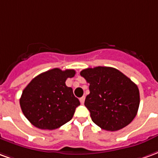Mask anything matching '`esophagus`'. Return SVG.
Segmentation results:
<instances>
[{
	"mask_svg": "<svg viewBox=\"0 0 158 158\" xmlns=\"http://www.w3.org/2000/svg\"><path fill=\"white\" fill-rule=\"evenodd\" d=\"M84 101H85V97H81V98H80V102L81 104H83Z\"/></svg>",
	"mask_w": 158,
	"mask_h": 158,
	"instance_id": "obj_1",
	"label": "esophagus"
}]
</instances>
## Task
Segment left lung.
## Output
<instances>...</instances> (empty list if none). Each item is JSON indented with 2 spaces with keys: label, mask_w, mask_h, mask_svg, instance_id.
Here are the masks:
<instances>
[{
  "label": "left lung",
  "mask_w": 158,
  "mask_h": 158,
  "mask_svg": "<svg viewBox=\"0 0 158 158\" xmlns=\"http://www.w3.org/2000/svg\"><path fill=\"white\" fill-rule=\"evenodd\" d=\"M80 74L89 83L90 93L84 104L98 126L116 131L134 119L139 109L140 93L130 78L115 68L106 66L84 69Z\"/></svg>",
  "instance_id": "8db88e82"
}]
</instances>
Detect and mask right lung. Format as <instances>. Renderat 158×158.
I'll return each instance as SVG.
<instances>
[{
    "mask_svg": "<svg viewBox=\"0 0 158 158\" xmlns=\"http://www.w3.org/2000/svg\"><path fill=\"white\" fill-rule=\"evenodd\" d=\"M74 70L54 68L34 77L23 91L20 106L31 124L41 130H55L70 121L80 101L65 85Z\"/></svg>",
    "mask_w": 158,
    "mask_h": 158,
    "instance_id": "obj_1",
    "label": "right lung"
}]
</instances>
